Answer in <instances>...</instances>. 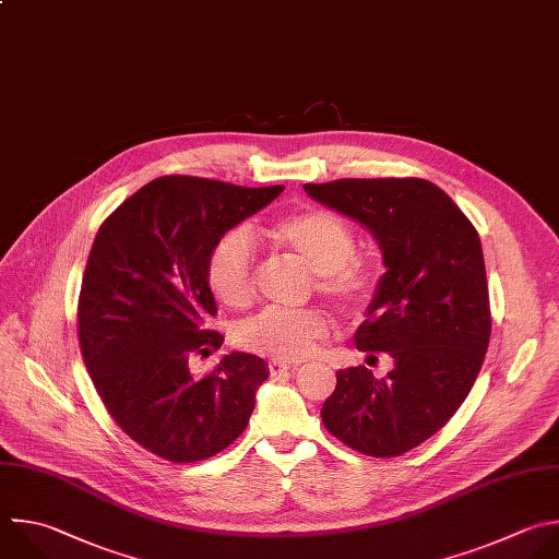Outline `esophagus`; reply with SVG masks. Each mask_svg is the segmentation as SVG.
<instances>
[{
    "label": "esophagus",
    "instance_id": "esophagus-1",
    "mask_svg": "<svg viewBox=\"0 0 559 559\" xmlns=\"http://www.w3.org/2000/svg\"><path fill=\"white\" fill-rule=\"evenodd\" d=\"M298 364H287V361H281V359H272L270 364H267V368H270V376H283V373H287L289 368H296Z\"/></svg>",
    "mask_w": 559,
    "mask_h": 559
}]
</instances>
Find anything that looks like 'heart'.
<instances>
[{
	"label": "heart",
	"mask_w": 559,
	"mask_h": 559,
	"mask_svg": "<svg viewBox=\"0 0 559 559\" xmlns=\"http://www.w3.org/2000/svg\"><path fill=\"white\" fill-rule=\"evenodd\" d=\"M267 239L298 257L313 274L316 289L344 309L364 307L378 289V274L353 259L355 235L335 213L307 209L278 219L265 230ZM206 281L213 296L228 307H246L254 294V250L246 233H226L209 252ZM329 320L318 309L267 307L243 320L235 335L241 348L298 361L311 355L326 335Z\"/></svg>",
	"instance_id": "obj_1"
}]
</instances>
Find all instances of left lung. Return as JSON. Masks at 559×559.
Listing matches in <instances>:
<instances>
[{"instance_id": "left-lung-1", "label": "left lung", "mask_w": 559, "mask_h": 559, "mask_svg": "<svg viewBox=\"0 0 559 559\" xmlns=\"http://www.w3.org/2000/svg\"><path fill=\"white\" fill-rule=\"evenodd\" d=\"M305 191L378 239L386 272L355 344L386 350L395 364L384 380L366 366L337 370L322 424L361 454L400 456L452 419L483 366L491 313L478 233L419 177H350Z\"/></svg>"}]
</instances>
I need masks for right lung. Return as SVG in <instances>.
I'll list each match as a JSON object with an SVG mask.
<instances>
[{"label": "right lung", "mask_w": 559, "mask_h": 559, "mask_svg": "<svg viewBox=\"0 0 559 559\" xmlns=\"http://www.w3.org/2000/svg\"><path fill=\"white\" fill-rule=\"evenodd\" d=\"M283 193L166 175L124 200L100 226L79 296V342L96 393L135 443L170 463L226 450L246 430L267 366L228 353L195 378L193 355L224 344L206 281L211 248Z\"/></svg>", "instance_id": "1"}]
</instances>
